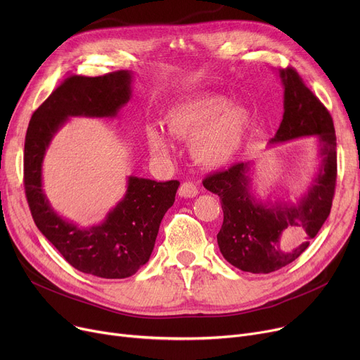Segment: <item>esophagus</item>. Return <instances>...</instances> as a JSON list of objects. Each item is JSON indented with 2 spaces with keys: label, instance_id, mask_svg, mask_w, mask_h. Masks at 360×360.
Masks as SVG:
<instances>
[{
  "label": "esophagus",
  "instance_id": "obj_1",
  "mask_svg": "<svg viewBox=\"0 0 360 360\" xmlns=\"http://www.w3.org/2000/svg\"><path fill=\"white\" fill-rule=\"evenodd\" d=\"M178 195L182 198H194L198 195V188L195 184L193 182H184L179 190H178Z\"/></svg>",
  "mask_w": 360,
  "mask_h": 360
}]
</instances>
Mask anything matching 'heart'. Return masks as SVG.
I'll return each mask as SVG.
<instances>
[{
	"instance_id": "b5f03b06",
	"label": "heart",
	"mask_w": 360,
	"mask_h": 360,
	"mask_svg": "<svg viewBox=\"0 0 360 360\" xmlns=\"http://www.w3.org/2000/svg\"><path fill=\"white\" fill-rule=\"evenodd\" d=\"M165 124L170 134L191 142L193 156L207 167H223L232 163L248 141L252 113L231 103L220 94H198L178 102L167 110ZM148 148L156 156L172 153V143L156 125L146 129Z\"/></svg>"
}]
</instances>
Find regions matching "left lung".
I'll return each instance as SVG.
<instances>
[{
  "instance_id": "1",
  "label": "left lung",
  "mask_w": 360,
  "mask_h": 360,
  "mask_svg": "<svg viewBox=\"0 0 360 360\" xmlns=\"http://www.w3.org/2000/svg\"><path fill=\"white\" fill-rule=\"evenodd\" d=\"M283 120L270 146L315 137L318 166L309 185L292 200L261 198L252 188L255 162L236 163L207 176L205 190L221 200L223 224L217 243L224 259L242 271L267 274L293 262L327 220L335 188L337 153L331 115L293 68L277 71Z\"/></svg>"
}]
</instances>
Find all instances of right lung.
I'll return each mask as SVG.
<instances>
[{"label": "right lung", "mask_w": 360, "mask_h": 360, "mask_svg": "<svg viewBox=\"0 0 360 360\" xmlns=\"http://www.w3.org/2000/svg\"><path fill=\"white\" fill-rule=\"evenodd\" d=\"M132 80L134 72L125 70L101 77L71 75L33 113L25 141V188L37 229L74 269L102 278L129 277L148 261L179 182L131 175L118 204L101 223L84 228L53 210L42 166L52 139L70 118H117L132 96Z\"/></svg>", "instance_id": "1"}]
</instances>
